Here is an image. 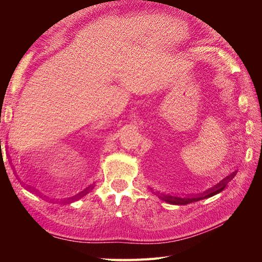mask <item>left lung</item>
Wrapping results in <instances>:
<instances>
[{"instance_id":"left-lung-1","label":"left lung","mask_w":262,"mask_h":262,"mask_svg":"<svg viewBox=\"0 0 262 262\" xmlns=\"http://www.w3.org/2000/svg\"><path fill=\"white\" fill-rule=\"evenodd\" d=\"M235 176V172L231 173V175L226 176L225 178L222 179L219 184H216L215 186H213L211 188H209L208 190H205V191L201 192V193H198L195 195H186V196H177V195H170V194H166V193H160V192H154L158 198H160L161 200L170 203V204H176V205H185V204H189V203H192V202H196V201H200L203 199H207V198H211L213 195H215L217 193H220L222 190H224V188L226 187V185L228 184L229 181H231ZM150 189V188H149ZM150 191H153L152 189H150Z\"/></svg>"}]
</instances>
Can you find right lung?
<instances>
[{"label": "right lung", "mask_w": 262, "mask_h": 262, "mask_svg": "<svg viewBox=\"0 0 262 262\" xmlns=\"http://www.w3.org/2000/svg\"><path fill=\"white\" fill-rule=\"evenodd\" d=\"M94 186H95V182L94 184H92V185H90L89 187L87 188H85L83 191H81V192H78V193H76L75 195H73V196H71V198H68V199H64L63 201L64 202H67V203H72V202H74V201H76V200H78V199H81V198H83L84 195H86L87 193H89V191L90 190H92L93 188H94ZM29 188V190H33V191H35V193H37V191L36 190H34V189H31L30 187H28Z\"/></svg>", "instance_id": "1"}]
</instances>
